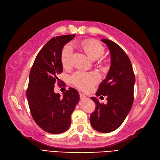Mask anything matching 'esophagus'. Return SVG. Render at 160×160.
Wrapping results in <instances>:
<instances>
[{
  "mask_svg": "<svg viewBox=\"0 0 160 160\" xmlns=\"http://www.w3.org/2000/svg\"><path fill=\"white\" fill-rule=\"evenodd\" d=\"M79 96H80V98H81V100H83V99L86 98V96H85L83 94V93H80Z\"/></svg>",
  "mask_w": 160,
  "mask_h": 160,
  "instance_id": "esophagus-1",
  "label": "esophagus"
}]
</instances>
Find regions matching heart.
Here are the masks:
<instances>
[{"mask_svg":"<svg viewBox=\"0 0 160 160\" xmlns=\"http://www.w3.org/2000/svg\"><path fill=\"white\" fill-rule=\"evenodd\" d=\"M81 45L88 55L93 60L98 59L104 53V48L99 42L93 39H88L81 42ZM73 48L71 44L68 43L62 49L61 61L64 67H68L71 64ZM100 80V75L96 72H85L77 71L71 77L72 83L84 91H88L93 85Z\"/></svg>","mask_w":160,"mask_h":160,"instance_id":"b5f03b06","label":"heart"}]
</instances>
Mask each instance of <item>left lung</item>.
Masks as SVG:
<instances>
[{
    "label": "left lung",
    "instance_id": "obj_1",
    "mask_svg": "<svg viewBox=\"0 0 160 160\" xmlns=\"http://www.w3.org/2000/svg\"><path fill=\"white\" fill-rule=\"evenodd\" d=\"M102 41L110 50L111 63L96 95L107 96L108 102L100 104L92 97L96 108L90 115V123L94 130L108 133L118 129L129 113L134 102L135 75L130 58L123 49L111 40Z\"/></svg>",
    "mask_w": 160,
    "mask_h": 160
}]
</instances>
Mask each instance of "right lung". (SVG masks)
<instances>
[{"mask_svg": "<svg viewBox=\"0 0 160 160\" xmlns=\"http://www.w3.org/2000/svg\"><path fill=\"white\" fill-rule=\"evenodd\" d=\"M75 37L62 35L50 39L37 54L30 72L26 96L31 115L37 125L50 134H60L68 129L71 114L79 100V93L74 88H69L62 97L53 91L55 83H61L58 77L63 71L62 48Z\"/></svg>", "mask_w": 160, "mask_h": 160, "instance_id": "obj_1", "label": "right lung"}]
</instances>
